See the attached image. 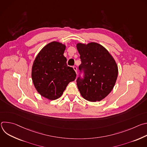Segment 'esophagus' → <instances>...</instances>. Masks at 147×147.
<instances>
[{"mask_svg":"<svg viewBox=\"0 0 147 147\" xmlns=\"http://www.w3.org/2000/svg\"><path fill=\"white\" fill-rule=\"evenodd\" d=\"M73 69L74 70V71L77 73V67L76 66H73Z\"/></svg>","mask_w":147,"mask_h":147,"instance_id":"esophagus-1","label":"esophagus"}]
</instances>
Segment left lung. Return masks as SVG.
<instances>
[{
	"label": "left lung",
	"mask_w": 147,
	"mask_h": 147,
	"mask_svg": "<svg viewBox=\"0 0 147 147\" xmlns=\"http://www.w3.org/2000/svg\"><path fill=\"white\" fill-rule=\"evenodd\" d=\"M81 63L77 85L81 96L90 102L100 101L112 90L118 75L116 63L109 52L101 45L91 42L78 44Z\"/></svg>",
	"instance_id": "8db88e82"
}]
</instances>
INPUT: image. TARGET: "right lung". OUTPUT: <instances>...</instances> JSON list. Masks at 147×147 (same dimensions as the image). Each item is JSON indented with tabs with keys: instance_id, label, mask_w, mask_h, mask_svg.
<instances>
[{
	"instance_id": "right-lung-1",
	"label": "right lung",
	"mask_w": 147,
	"mask_h": 147,
	"mask_svg": "<svg viewBox=\"0 0 147 147\" xmlns=\"http://www.w3.org/2000/svg\"><path fill=\"white\" fill-rule=\"evenodd\" d=\"M65 48L58 42L48 44L38 54L32 65V80L36 90L50 100L60 97L76 77L74 69L67 65Z\"/></svg>"
}]
</instances>
